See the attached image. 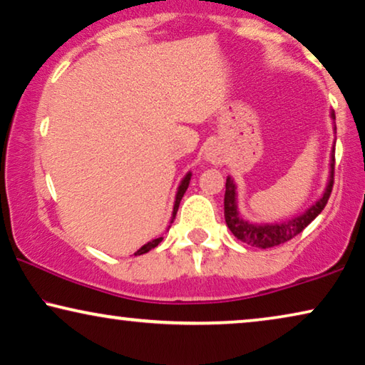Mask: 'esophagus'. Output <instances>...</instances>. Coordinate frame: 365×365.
I'll use <instances>...</instances> for the list:
<instances>
[{
  "mask_svg": "<svg viewBox=\"0 0 365 365\" xmlns=\"http://www.w3.org/2000/svg\"><path fill=\"white\" fill-rule=\"evenodd\" d=\"M205 159L208 160V162H211V164L217 165V164H221V162H222V154H221V150H220V149H216V148H210L208 150H206Z\"/></svg>",
  "mask_w": 365,
  "mask_h": 365,
  "instance_id": "obj_1",
  "label": "esophagus"
}]
</instances>
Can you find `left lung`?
<instances>
[{
    "instance_id": "left-lung-1",
    "label": "left lung",
    "mask_w": 365,
    "mask_h": 365,
    "mask_svg": "<svg viewBox=\"0 0 365 365\" xmlns=\"http://www.w3.org/2000/svg\"><path fill=\"white\" fill-rule=\"evenodd\" d=\"M331 118L334 121V111H331ZM334 149L331 150V162H329V178L328 185H326L324 192L317 203L309 206V208L304 211V213L298 215L288 221L282 222H251L244 220L239 213L237 208V193H236V183L231 177L226 178V193H225V220L226 225L230 227L235 237L244 244H249L252 247L259 249H269L275 247L279 244H284L290 241L292 237L307 227L309 222H312L314 217L322 213L323 208L328 203L331 190H333V182H334Z\"/></svg>"
}]
</instances>
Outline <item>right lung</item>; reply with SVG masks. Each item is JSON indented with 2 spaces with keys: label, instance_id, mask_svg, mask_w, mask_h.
<instances>
[{
  "label": "right lung",
  "instance_id": "add662e5",
  "mask_svg": "<svg viewBox=\"0 0 365 365\" xmlns=\"http://www.w3.org/2000/svg\"><path fill=\"white\" fill-rule=\"evenodd\" d=\"M190 178H192V172H188L187 175H185V177L182 178L180 185H178V190H177V195H175V201H173V211H172V220H170V222H173V220H175V215H177L178 205H180V201H182V198H183L185 192H187V188H188V185H190ZM168 227H170V226H168ZM162 239H164V237L152 239V241H149L148 244H144V246L140 247L138 252H134V255H140V254L149 252L150 249H154V247L159 246V244L162 242Z\"/></svg>",
  "mask_w": 365,
  "mask_h": 365
}]
</instances>
